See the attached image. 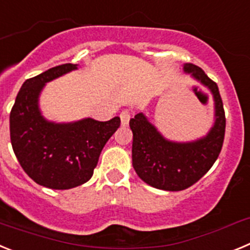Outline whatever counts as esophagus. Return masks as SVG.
<instances>
[{
	"instance_id": "34e87169",
	"label": "esophagus",
	"mask_w": 250,
	"mask_h": 250,
	"mask_svg": "<svg viewBox=\"0 0 250 250\" xmlns=\"http://www.w3.org/2000/svg\"><path fill=\"white\" fill-rule=\"evenodd\" d=\"M130 111L129 110H123V111L120 112V119H121V125L123 126H126L127 124H129V120H130Z\"/></svg>"
}]
</instances>
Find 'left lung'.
Returning <instances> with one entry per match:
<instances>
[{"instance_id": "left-lung-1", "label": "left lung", "mask_w": 250, "mask_h": 250, "mask_svg": "<svg viewBox=\"0 0 250 250\" xmlns=\"http://www.w3.org/2000/svg\"><path fill=\"white\" fill-rule=\"evenodd\" d=\"M184 71L213 94L215 121L207 135L189 143H176L161 135L143 112L130 120L132 167L143 182L161 190H184L195 184L213 167L224 141L225 114L218 85L199 66L185 63Z\"/></svg>"}]
</instances>
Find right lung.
Listing matches in <instances>:
<instances>
[{
	"mask_svg": "<svg viewBox=\"0 0 250 250\" xmlns=\"http://www.w3.org/2000/svg\"><path fill=\"white\" fill-rule=\"evenodd\" d=\"M63 63L22 83L10 114V136L22 169L35 183L65 190L89 182L105 144L120 126V118L74 123L46 120L39 107L40 94L50 81L76 70Z\"/></svg>",
	"mask_w": 250,
	"mask_h": 250,
	"instance_id": "obj_1",
	"label": "right lung"
}]
</instances>
